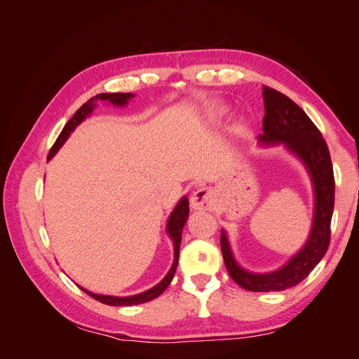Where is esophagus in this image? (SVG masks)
<instances>
[{"instance_id":"obj_1","label":"esophagus","mask_w":359,"mask_h":359,"mask_svg":"<svg viewBox=\"0 0 359 359\" xmlns=\"http://www.w3.org/2000/svg\"><path fill=\"white\" fill-rule=\"evenodd\" d=\"M214 206V194L210 189H199L193 193L190 208L193 211H210Z\"/></svg>"}]
</instances>
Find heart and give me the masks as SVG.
<instances>
[{
	"label": "heart",
	"instance_id": "b5f03b06",
	"mask_svg": "<svg viewBox=\"0 0 359 359\" xmlns=\"http://www.w3.org/2000/svg\"><path fill=\"white\" fill-rule=\"evenodd\" d=\"M227 112H229V107L223 106V104H217V106L212 107L211 116H212L214 121H222L223 116L227 115ZM243 128H244V127H243L241 124L236 126V127H235V132H236V133H243Z\"/></svg>",
	"mask_w": 359,
	"mask_h": 359
}]
</instances>
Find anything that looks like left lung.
<instances>
[{
	"mask_svg": "<svg viewBox=\"0 0 359 359\" xmlns=\"http://www.w3.org/2000/svg\"><path fill=\"white\" fill-rule=\"evenodd\" d=\"M262 95L265 116L264 133L257 137L259 145H283L306 168L314 198L310 235L301 250L283 266L271 273H253L238 264L224 229H222L220 244L227 273L236 285L252 292H278L301 283L327 253L335 182L327 142L307 114L289 97L268 86H264Z\"/></svg>",
	"mask_w": 359,
	"mask_h": 359,
	"instance_id": "8db88e82",
	"label": "left lung"
}]
</instances>
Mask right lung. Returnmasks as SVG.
Listing matches in <instances>:
<instances>
[{"label": "right lung", "instance_id": "right-lung-1", "mask_svg": "<svg viewBox=\"0 0 359 359\" xmlns=\"http://www.w3.org/2000/svg\"><path fill=\"white\" fill-rule=\"evenodd\" d=\"M135 97V94L132 93H102V94H97L95 97H91V99L83 103L76 114L69 119L67 124L64 126L62 132L60 133L58 139L55 140V144L50 148L49 151V156L48 160H50L53 156L58 153V149L64 145V142L69 139V136L74 132V128L78 127L82 121H85L86 118H88L93 111L95 109L97 102L102 100V102H107L111 103L112 106L116 107H124L128 100H132ZM187 217H189V198L187 196H182L178 203L175 205V208L172 210L168 223H166V232L169 235V238L172 240L173 244V262L170 269L168 271V274L165 276L160 283H157L156 286H153L151 289L142 292V293H137V295H130V297H112V295H99V293H94L83 289L82 286H79L85 293H88L90 297H93L94 299L100 301L103 304H107V306H115V307H124V306H136V304H144L148 302L151 299H154L157 297H160L163 292L166 290V287L170 285V281L175 276V271H177V265H178V257H180V245H181V233L184 229V224L187 222Z\"/></svg>", "mask_w": 359, "mask_h": 359}]
</instances>
